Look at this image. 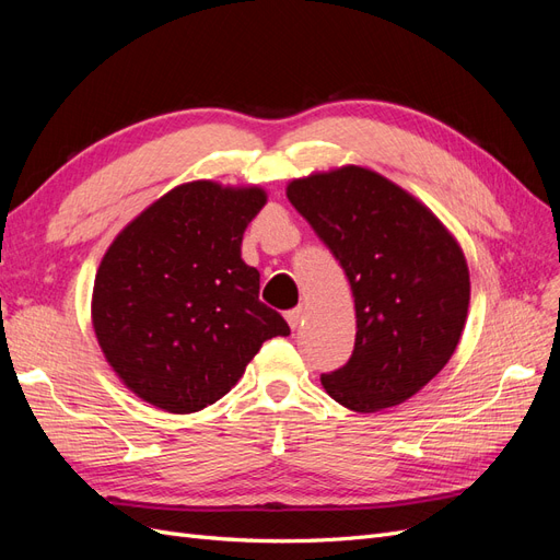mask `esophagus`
I'll return each instance as SVG.
<instances>
[{
    "instance_id": "1",
    "label": "esophagus",
    "mask_w": 560,
    "mask_h": 560,
    "mask_svg": "<svg viewBox=\"0 0 560 560\" xmlns=\"http://www.w3.org/2000/svg\"><path fill=\"white\" fill-rule=\"evenodd\" d=\"M303 306H299V308H292V311H287V322H290V327L292 329H296L299 325H301V319H303Z\"/></svg>"
}]
</instances>
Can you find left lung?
Segmentation results:
<instances>
[{
    "instance_id": "left-lung-1",
    "label": "left lung",
    "mask_w": 560,
    "mask_h": 560,
    "mask_svg": "<svg viewBox=\"0 0 560 560\" xmlns=\"http://www.w3.org/2000/svg\"><path fill=\"white\" fill-rule=\"evenodd\" d=\"M287 198L341 264L354 296V350L322 374L327 395L358 413L413 397L446 366L465 329L460 245L420 200L360 165L294 179Z\"/></svg>"
}]
</instances>
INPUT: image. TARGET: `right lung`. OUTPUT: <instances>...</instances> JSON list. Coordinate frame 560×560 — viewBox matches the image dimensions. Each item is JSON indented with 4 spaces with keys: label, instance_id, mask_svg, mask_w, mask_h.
I'll return each instance as SVG.
<instances>
[{
    "label": "right lung",
    "instance_id": "right-lung-1",
    "mask_svg": "<svg viewBox=\"0 0 560 560\" xmlns=\"http://www.w3.org/2000/svg\"><path fill=\"white\" fill-rule=\"evenodd\" d=\"M266 206L259 186H175L116 235L93 287V329L109 366L140 399L194 413L241 381L261 343L287 336L259 301L243 233Z\"/></svg>",
    "mask_w": 560,
    "mask_h": 560
}]
</instances>
